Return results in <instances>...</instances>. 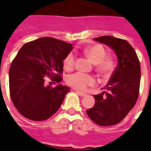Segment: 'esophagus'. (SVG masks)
Here are the masks:
<instances>
[{
    "label": "esophagus",
    "instance_id": "34e87169",
    "mask_svg": "<svg viewBox=\"0 0 151 151\" xmlns=\"http://www.w3.org/2000/svg\"><path fill=\"white\" fill-rule=\"evenodd\" d=\"M75 92L78 94V95H80L81 97H84V96H86V93H84V92H82V91H75Z\"/></svg>",
    "mask_w": 151,
    "mask_h": 151
}]
</instances>
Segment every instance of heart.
<instances>
[{
    "instance_id": "obj_1",
    "label": "heart",
    "mask_w": 151,
    "mask_h": 151,
    "mask_svg": "<svg viewBox=\"0 0 151 151\" xmlns=\"http://www.w3.org/2000/svg\"><path fill=\"white\" fill-rule=\"evenodd\" d=\"M85 55L92 62L95 64V69L99 73L108 75L113 71L115 62L111 57L106 56L104 47L99 44L89 47L84 50ZM75 56L73 53H69L64 60V68L66 70H71L74 67ZM67 84L73 88L79 91L86 90L88 86H94L96 82L95 77L82 72H76L69 74L66 78Z\"/></svg>"
}]
</instances>
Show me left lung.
Listing matches in <instances>:
<instances>
[{"mask_svg":"<svg viewBox=\"0 0 151 151\" xmlns=\"http://www.w3.org/2000/svg\"><path fill=\"white\" fill-rule=\"evenodd\" d=\"M115 51L118 64L104 91L94 95L95 104L86 114L100 126L122 121L136 104L139 95L141 66L135 50L128 41L110 35L95 38Z\"/></svg>","mask_w":151,"mask_h":151,"instance_id":"8db88e82","label":"left lung"}]
</instances>
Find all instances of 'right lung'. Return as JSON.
<instances>
[{"instance_id": "1", "label": "right lung", "mask_w": 151, "mask_h": 151, "mask_svg": "<svg viewBox=\"0 0 151 151\" xmlns=\"http://www.w3.org/2000/svg\"><path fill=\"white\" fill-rule=\"evenodd\" d=\"M73 49L72 44L51 37L25 43L9 68V93L18 112L29 120H47L57 111L65 95L66 86L54 84L62 81L63 60ZM52 83V82H51Z\"/></svg>"}]
</instances>
